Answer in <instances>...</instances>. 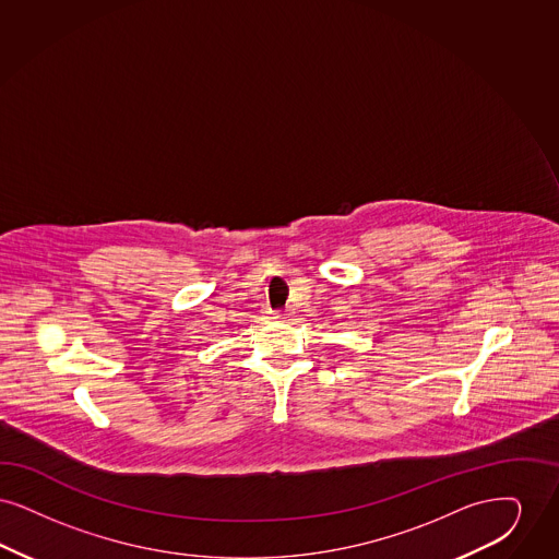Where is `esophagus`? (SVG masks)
Segmentation results:
<instances>
[{
    "label": "esophagus",
    "mask_w": 559,
    "mask_h": 559,
    "mask_svg": "<svg viewBox=\"0 0 559 559\" xmlns=\"http://www.w3.org/2000/svg\"><path fill=\"white\" fill-rule=\"evenodd\" d=\"M290 316V311L286 309V311H277V313H275V319H280V321H286V319H288Z\"/></svg>",
    "instance_id": "obj_1"
}]
</instances>
